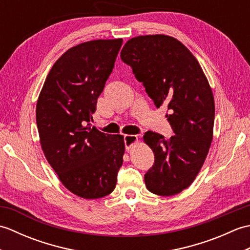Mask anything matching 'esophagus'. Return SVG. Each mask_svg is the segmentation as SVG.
<instances>
[{
  "instance_id": "1",
  "label": "esophagus",
  "mask_w": 250,
  "mask_h": 250,
  "mask_svg": "<svg viewBox=\"0 0 250 250\" xmlns=\"http://www.w3.org/2000/svg\"><path fill=\"white\" fill-rule=\"evenodd\" d=\"M137 142V136L136 135H125V145L126 151L131 149V147L133 146Z\"/></svg>"
}]
</instances>
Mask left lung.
I'll return each instance as SVG.
<instances>
[{
    "instance_id": "8db88e82",
    "label": "left lung",
    "mask_w": 250,
    "mask_h": 250,
    "mask_svg": "<svg viewBox=\"0 0 250 250\" xmlns=\"http://www.w3.org/2000/svg\"><path fill=\"white\" fill-rule=\"evenodd\" d=\"M121 60L132 67L159 108L166 105L175 135L148 131L143 136L155 163L145 174L150 192L177 194L193 183L213 141L214 95L198 60L172 36H136L126 42Z\"/></svg>"
}]
</instances>
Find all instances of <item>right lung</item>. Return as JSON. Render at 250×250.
I'll return each mask as SVG.
<instances>
[{"mask_svg": "<svg viewBox=\"0 0 250 250\" xmlns=\"http://www.w3.org/2000/svg\"><path fill=\"white\" fill-rule=\"evenodd\" d=\"M121 45L117 39L72 47L51 67L37 100L36 125L47 161L63 186L83 199L113 192L124 162V136L90 124Z\"/></svg>", "mask_w": 250, "mask_h": 250, "instance_id": "right-lung-1", "label": "right lung"}]
</instances>
